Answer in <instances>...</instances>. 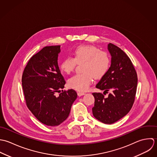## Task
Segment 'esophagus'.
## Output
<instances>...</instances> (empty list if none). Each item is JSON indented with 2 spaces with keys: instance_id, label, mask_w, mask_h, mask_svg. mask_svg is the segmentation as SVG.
I'll return each mask as SVG.
<instances>
[{
  "instance_id": "1",
  "label": "esophagus",
  "mask_w": 157,
  "mask_h": 157,
  "mask_svg": "<svg viewBox=\"0 0 157 157\" xmlns=\"http://www.w3.org/2000/svg\"><path fill=\"white\" fill-rule=\"evenodd\" d=\"M85 94H85V93H83V92H78V95L79 96H81L84 95Z\"/></svg>"
}]
</instances>
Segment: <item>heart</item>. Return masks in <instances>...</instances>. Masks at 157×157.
Instances as JSON below:
<instances>
[{"mask_svg": "<svg viewBox=\"0 0 157 157\" xmlns=\"http://www.w3.org/2000/svg\"><path fill=\"white\" fill-rule=\"evenodd\" d=\"M74 58L67 57L60 64L61 70L70 74L76 63H84L82 67L83 73L76 74L68 81L69 86L78 91H87L94 77L101 78L107 72L110 64L109 55L92 45H82L76 48L73 53Z\"/></svg>", "mask_w": 157, "mask_h": 157, "instance_id": "obj_1", "label": "heart"}]
</instances>
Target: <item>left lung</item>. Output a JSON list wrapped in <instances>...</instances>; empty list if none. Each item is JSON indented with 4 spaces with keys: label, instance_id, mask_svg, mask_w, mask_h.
Segmentation results:
<instances>
[{
    "label": "left lung",
    "instance_id": "obj_1",
    "mask_svg": "<svg viewBox=\"0 0 157 157\" xmlns=\"http://www.w3.org/2000/svg\"><path fill=\"white\" fill-rule=\"evenodd\" d=\"M108 51L111 65L105 75L96 85L104 90L107 97L101 93H93L94 98L92 113L94 118L104 124H113L126 115L134 102L138 78L130 58L117 46L109 43Z\"/></svg>",
    "mask_w": 157,
    "mask_h": 157
}]
</instances>
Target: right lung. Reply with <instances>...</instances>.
I'll return each instance as SVG.
<instances>
[{"label": "right lung", "mask_w": 157, "mask_h": 157, "mask_svg": "<svg viewBox=\"0 0 157 157\" xmlns=\"http://www.w3.org/2000/svg\"><path fill=\"white\" fill-rule=\"evenodd\" d=\"M60 52V45L44 47L29 60L22 78L28 108L40 122L49 126L63 123L77 98L73 89L56 94L65 84L58 63Z\"/></svg>", "instance_id": "add662e5"}]
</instances>
